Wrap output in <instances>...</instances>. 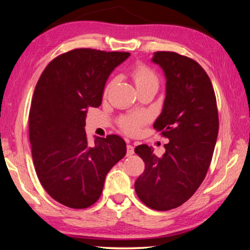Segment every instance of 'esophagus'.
<instances>
[{
  "label": "esophagus",
  "mask_w": 250,
  "mask_h": 250,
  "mask_svg": "<svg viewBox=\"0 0 250 250\" xmlns=\"http://www.w3.org/2000/svg\"><path fill=\"white\" fill-rule=\"evenodd\" d=\"M134 153V147L132 145H128L126 146V155L131 156Z\"/></svg>",
  "instance_id": "esophagus-1"
}]
</instances>
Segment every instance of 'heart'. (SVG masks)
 Returning <instances> with one entry per match:
<instances>
[{"label":"heart","mask_w":250,"mask_h":250,"mask_svg":"<svg viewBox=\"0 0 250 250\" xmlns=\"http://www.w3.org/2000/svg\"><path fill=\"white\" fill-rule=\"evenodd\" d=\"M133 78V82L135 83L137 89H141L145 87H155L159 86V78L155 75L153 70H151L149 67L145 65H139L133 69L132 74H131ZM145 117L141 116H131L125 117L121 119L120 125L125 132L128 133H134L137 132L140 125L145 122Z\"/></svg>","instance_id":"heart-1"}]
</instances>
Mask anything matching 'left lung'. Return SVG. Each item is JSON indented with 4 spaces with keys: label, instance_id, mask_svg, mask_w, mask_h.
<instances>
[{
    "label": "left lung",
    "instance_id": "obj_1",
    "mask_svg": "<svg viewBox=\"0 0 250 250\" xmlns=\"http://www.w3.org/2000/svg\"><path fill=\"white\" fill-rule=\"evenodd\" d=\"M151 61L167 79L162 112L153 126L168 143L162 158L146 145L135 147L146 168L134 188L147 207L168 210L188 201L205 179L217 140L218 112L210 79L198 62L173 52H156Z\"/></svg>",
    "mask_w": 250,
    "mask_h": 250
}]
</instances>
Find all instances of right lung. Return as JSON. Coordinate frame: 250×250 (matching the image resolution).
<instances>
[{
    "instance_id": "obj_1",
    "label": "right lung",
    "mask_w": 250,
    "mask_h": 250,
    "mask_svg": "<svg viewBox=\"0 0 250 250\" xmlns=\"http://www.w3.org/2000/svg\"><path fill=\"white\" fill-rule=\"evenodd\" d=\"M129 53L78 48L53 59L37 82L28 117L36 174L55 201L87 208L103 193L105 175L126 153L119 135L84 131L87 109L99 107L105 83Z\"/></svg>"
}]
</instances>
